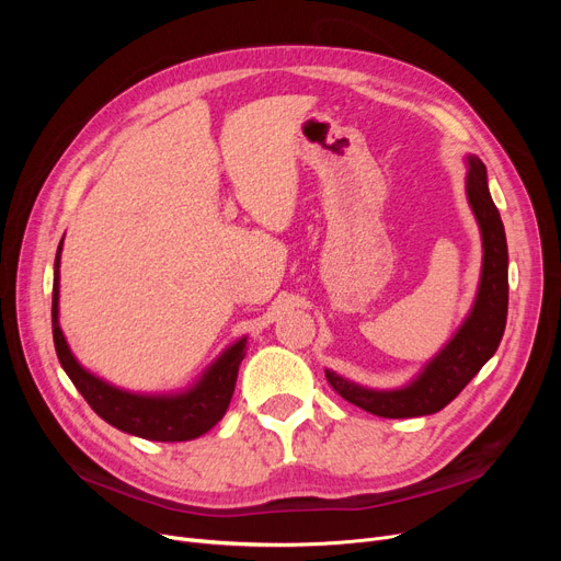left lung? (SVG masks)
I'll list each match as a JSON object with an SVG mask.
<instances>
[{
  "instance_id": "obj_1",
  "label": "left lung",
  "mask_w": 561,
  "mask_h": 561,
  "mask_svg": "<svg viewBox=\"0 0 561 561\" xmlns=\"http://www.w3.org/2000/svg\"><path fill=\"white\" fill-rule=\"evenodd\" d=\"M468 202L482 229L484 263L473 311L457 336L438 352L423 375L400 391H368L325 370L330 387L347 402L381 419H414L436 414L450 404L493 357L505 334L510 282H507V239L500 214L486 186V168L480 159H468L466 180Z\"/></svg>"
}]
</instances>
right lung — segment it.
I'll use <instances>...</instances> for the list:
<instances>
[{"label":"right lung","mask_w":561,"mask_h":561,"mask_svg":"<svg viewBox=\"0 0 561 561\" xmlns=\"http://www.w3.org/2000/svg\"><path fill=\"white\" fill-rule=\"evenodd\" d=\"M61 245L58 243L56 261H54V288H51V334L58 362L72 379L77 391L91 409L108 425L123 430L127 434L150 438V440H188L209 432L229 407L239 366L245 355V339L233 343L225 355L206 370V375L197 385L182 393L170 398H150L127 393L106 381L98 379L88 370H83L64 339L58 328V265H61Z\"/></svg>","instance_id":"right-lung-1"}]
</instances>
